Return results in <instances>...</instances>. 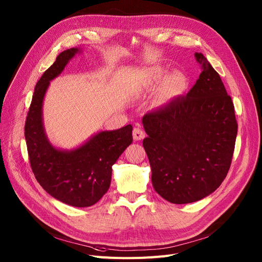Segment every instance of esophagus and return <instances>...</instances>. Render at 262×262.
<instances>
[{
  "instance_id": "esophagus-1",
  "label": "esophagus",
  "mask_w": 262,
  "mask_h": 262,
  "mask_svg": "<svg viewBox=\"0 0 262 262\" xmlns=\"http://www.w3.org/2000/svg\"><path fill=\"white\" fill-rule=\"evenodd\" d=\"M133 137H134L135 140L139 141V140H142V139L144 138L145 134H144V132H143L141 128L136 127V128H134V130H133Z\"/></svg>"
}]
</instances>
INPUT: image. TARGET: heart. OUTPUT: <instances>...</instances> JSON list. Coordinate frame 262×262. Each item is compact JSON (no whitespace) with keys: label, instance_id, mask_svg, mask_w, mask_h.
<instances>
[{"label":"heart","instance_id":"heart-1","mask_svg":"<svg viewBox=\"0 0 262 262\" xmlns=\"http://www.w3.org/2000/svg\"><path fill=\"white\" fill-rule=\"evenodd\" d=\"M166 69L161 66H155L147 70L144 78V87L146 89H154L163 79ZM188 87V79L181 72H174L164 77L157 102L159 105H166L172 100L182 95Z\"/></svg>","mask_w":262,"mask_h":262}]
</instances>
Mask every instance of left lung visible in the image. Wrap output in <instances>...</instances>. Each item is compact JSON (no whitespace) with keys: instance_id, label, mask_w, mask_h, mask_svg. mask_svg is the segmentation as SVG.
<instances>
[{"instance_id":"1","label":"left lung","mask_w":262,"mask_h":262,"mask_svg":"<svg viewBox=\"0 0 262 262\" xmlns=\"http://www.w3.org/2000/svg\"><path fill=\"white\" fill-rule=\"evenodd\" d=\"M202 73L186 96L146 114L143 147L157 193L173 204L200 201L226 177L235 149V107L222 79L202 53Z\"/></svg>"}]
</instances>
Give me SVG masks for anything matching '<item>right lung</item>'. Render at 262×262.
Instances as JSON below:
<instances>
[{"instance_id": "add662e5", "label": "right lung", "mask_w": 262, "mask_h": 262, "mask_svg": "<svg viewBox=\"0 0 262 262\" xmlns=\"http://www.w3.org/2000/svg\"><path fill=\"white\" fill-rule=\"evenodd\" d=\"M80 49L61 52L36 84L25 122V140L37 182L48 193L74 207H89L109 189L113 166L133 142L130 124L102 130L73 149L55 147L43 126L42 105L50 81L56 78Z\"/></svg>"}]
</instances>
